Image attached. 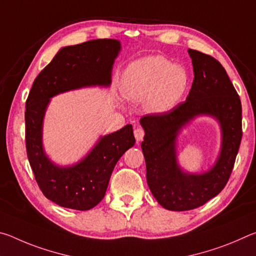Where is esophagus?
I'll list each match as a JSON object with an SVG mask.
<instances>
[{
  "label": "esophagus",
  "instance_id": "1",
  "mask_svg": "<svg viewBox=\"0 0 256 256\" xmlns=\"http://www.w3.org/2000/svg\"><path fill=\"white\" fill-rule=\"evenodd\" d=\"M134 136H136V140L138 142H140V141L144 140V128H136V130H134Z\"/></svg>",
  "mask_w": 256,
  "mask_h": 256
}]
</instances>
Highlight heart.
Returning <instances> with one entry per match:
<instances>
[{
    "label": "heart",
    "instance_id": "b5f03b06",
    "mask_svg": "<svg viewBox=\"0 0 256 256\" xmlns=\"http://www.w3.org/2000/svg\"><path fill=\"white\" fill-rule=\"evenodd\" d=\"M188 74L180 64L164 56H146L128 66L125 73V96L144 99L146 110L159 114L170 110L184 96Z\"/></svg>",
    "mask_w": 256,
    "mask_h": 256
}]
</instances>
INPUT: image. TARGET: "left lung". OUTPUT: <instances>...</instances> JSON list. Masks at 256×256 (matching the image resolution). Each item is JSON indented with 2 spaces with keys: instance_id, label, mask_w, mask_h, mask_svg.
<instances>
[{
  "instance_id": "8db88e82",
  "label": "left lung",
  "mask_w": 256,
  "mask_h": 256,
  "mask_svg": "<svg viewBox=\"0 0 256 256\" xmlns=\"http://www.w3.org/2000/svg\"><path fill=\"white\" fill-rule=\"evenodd\" d=\"M194 80L184 102L172 110L146 115L141 144L146 166V182L156 200L164 209L186 211L204 204L222 192L232 172L242 140V104L226 70L218 60L188 50ZM211 116L222 130V146L209 171L193 174L176 162V136L198 116Z\"/></svg>"
}]
</instances>
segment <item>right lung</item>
I'll return each instance as SVG.
<instances>
[{
	"label": "right lung",
	"instance_id": "right-lung-1",
	"mask_svg": "<svg viewBox=\"0 0 256 256\" xmlns=\"http://www.w3.org/2000/svg\"><path fill=\"white\" fill-rule=\"evenodd\" d=\"M120 52L116 40H94L62 47L34 79L26 102V148L34 178L44 196L68 209H92L105 196L110 175L125 151L136 144L131 124L99 138L80 162L58 166L42 146V123L50 98L86 86H110L115 58Z\"/></svg>",
	"mask_w": 256,
	"mask_h": 256
}]
</instances>
